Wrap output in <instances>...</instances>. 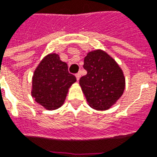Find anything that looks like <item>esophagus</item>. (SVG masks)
I'll return each instance as SVG.
<instances>
[{
  "mask_svg": "<svg viewBox=\"0 0 157 157\" xmlns=\"http://www.w3.org/2000/svg\"><path fill=\"white\" fill-rule=\"evenodd\" d=\"M75 77H76V80L79 81V79H80V77H81V73L79 72V73H77V74H75Z\"/></svg>",
  "mask_w": 157,
  "mask_h": 157,
  "instance_id": "34e87169",
  "label": "esophagus"
}]
</instances>
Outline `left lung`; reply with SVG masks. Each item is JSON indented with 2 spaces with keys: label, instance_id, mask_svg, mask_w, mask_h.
<instances>
[{
  "label": "left lung",
  "instance_id": "obj_1",
  "mask_svg": "<svg viewBox=\"0 0 157 157\" xmlns=\"http://www.w3.org/2000/svg\"><path fill=\"white\" fill-rule=\"evenodd\" d=\"M83 68L87 75L80 79V86L87 103L96 110H107L123 94L125 79L119 64L101 50L88 52Z\"/></svg>",
  "mask_w": 157,
  "mask_h": 157
}]
</instances>
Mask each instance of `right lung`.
Returning a JSON list of instances; mask_svg holds the SVG:
<instances>
[{"label":"right lung","instance_id":"add662e5","mask_svg":"<svg viewBox=\"0 0 157 157\" xmlns=\"http://www.w3.org/2000/svg\"><path fill=\"white\" fill-rule=\"evenodd\" d=\"M75 82L67 63L56 53L49 54L34 71L32 96L45 109L55 110L63 104L69 88Z\"/></svg>","mask_w":157,"mask_h":157}]
</instances>
